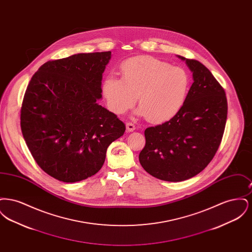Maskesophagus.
<instances>
[{"label":"esophagus","mask_w":252,"mask_h":252,"mask_svg":"<svg viewBox=\"0 0 252 252\" xmlns=\"http://www.w3.org/2000/svg\"><path fill=\"white\" fill-rule=\"evenodd\" d=\"M126 131L127 132H133L135 130V126H134V124H132V123H126Z\"/></svg>","instance_id":"1"}]
</instances>
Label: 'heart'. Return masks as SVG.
<instances>
[{"mask_svg":"<svg viewBox=\"0 0 252 252\" xmlns=\"http://www.w3.org/2000/svg\"><path fill=\"white\" fill-rule=\"evenodd\" d=\"M122 77L108 76L102 94L108 107L124 114L135 105L137 113L153 124L173 119L184 106L190 90V77L182 68L150 57L126 60L121 66Z\"/></svg>","mask_w":252,"mask_h":252,"instance_id":"b5f03b06","label":"heart"}]
</instances>
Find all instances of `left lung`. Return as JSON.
Segmentation results:
<instances>
[{
  "label": "left lung",
  "mask_w": 252,
  "mask_h": 252,
  "mask_svg": "<svg viewBox=\"0 0 252 252\" xmlns=\"http://www.w3.org/2000/svg\"><path fill=\"white\" fill-rule=\"evenodd\" d=\"M178 58L192 72L186 102L173 119L145 129V145L139 155L148 174L172 182L191 179L211 162L228 114L225 91L213 73L197 60Z\"/></svg>",
  "instance_id": "8db88e82"
}]
</instances>
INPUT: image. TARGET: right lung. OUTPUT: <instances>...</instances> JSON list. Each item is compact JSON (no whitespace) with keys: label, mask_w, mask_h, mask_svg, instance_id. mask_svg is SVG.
<instances>
[{"label":"right lung","mask_w":252,"mask_h":252,"mask_svg":"<svg viewBox=\"0 0 252 252\" xmlns=\"http://www.w3.org/2000/svg\"><path fill=\"white\" fill-rule=\"evenodd\" d=\"M111 52L72 55L44 63L27 86L21 109L24 141L37 165L63 182L102 168L125 124L97 103Z\"/></svg>","instance_id":"add662e5"}]
</instances>
